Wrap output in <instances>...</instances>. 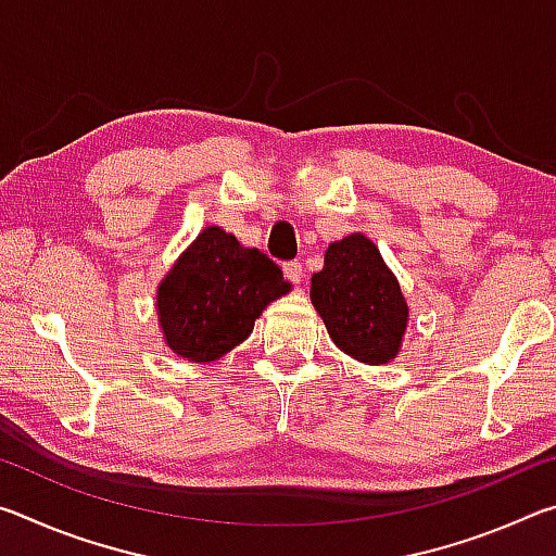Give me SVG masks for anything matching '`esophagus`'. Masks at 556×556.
Wrapping results in <instances>:
<instances>
[{"label":"esophagus","mask_w":556,"mask_h":556,"mask_svg":"<svg viewBox=\"0 0 556 556\" xmlns=\"http://www.w3.org/2000/svg\"><path fill=\"white\" fill-rule=\"evenodd\" d=\"M304 262L301 260H291V262H287L285 265V275H287V279L289 281H294V285H299L301 279H304Z\"/></svg>","instance_id":"34e87169"}]
</instances>
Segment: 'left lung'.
<instances>
[{"mask_svg": "<svg viewBox=\"0 0 556 556\" xmlns=\"http://www.w3.org/2000/svg\"><path fill=\"white\" fill-rule=\"evenodd\" d=\"M312 301L328 336L363 363H390L407 328V301L380 252L355 232L331 242L312 277Z\"/></svg>", "mask_w": 556, "mask_h": 556, "instance_id": "obj_1", "label": "left lung"}]
</instances>
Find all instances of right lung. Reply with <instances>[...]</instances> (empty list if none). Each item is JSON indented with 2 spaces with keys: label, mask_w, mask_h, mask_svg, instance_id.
<instances>
[{
  "label": "right lung",
  "mask_w": 556,
  "mask_h": 556,
  "mask_svg": "<svg viewBox=\"0 0 556 556\" xmlns=\"http://www.w3.org/2000/svg\"><path fill=\"white\" fill-rule=\"evenodd\" d=\"M289 289L277 262L213 225L162 281L156 312L168 348L205 363L242 343L262 308Z\"/></svg>",
  "instance_id": "1"
}]
</instances>
